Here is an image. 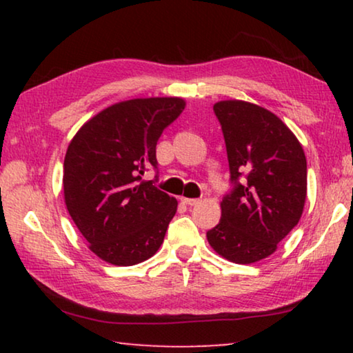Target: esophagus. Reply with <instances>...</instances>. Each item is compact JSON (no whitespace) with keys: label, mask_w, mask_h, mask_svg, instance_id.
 Segmentation results:
<instances>
[{"label":"esophagus","mask_w":353,"mask_h":353,"mask_svg":"<svg viewBox=\"0 0 353 353\" xmlns=\"http://www.w3.org/2000/svg\"><path fill=\"white\" fill-rule=\"evenodd\" d=\"M182 202L187 205H198L199 199H191V198H182Z\"/></svg>","instance_id":"obj_1"}]
</instances>
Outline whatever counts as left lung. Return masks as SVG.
<instances>
[{
	"label": "left lung",
	"instance_id": "1",
	"mask_svg": "<svg viewBox=\"0 0 353 353\" xmlns=\"http://www.w3.org/2000/svg\"><path fill=\"white\" fill-rule=\"evenodd\" d=\"M213 110L235 188L221 201V221L207 232V240L223 259L250 265L276 252L302 216L305 152L291 129L265 107L225 99Z\"/></svg>",
	"mask_w": 353,
	"mask_h": 353
}]
</instances>
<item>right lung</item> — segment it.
I'll return each instance as SVG.
<instances>
[{
  "instance_id": "1",
  "label": "right lung",
  "mask_w": 353,
  "mask_h": 353,
  "mask_svg": "<svg viewBox=\"0 0 353 353\" xmlns=\"http://www.w3.org/2000/svg\"><path fill=\"white\" fill-rule=\"evenodd\" d=\"M183 109L176 97L121 101L83 123L70 141L65 205L101 260L139 265L162 246L177 201L141 176L157 168V141Z\"/></svg>"
}]
</instances>
